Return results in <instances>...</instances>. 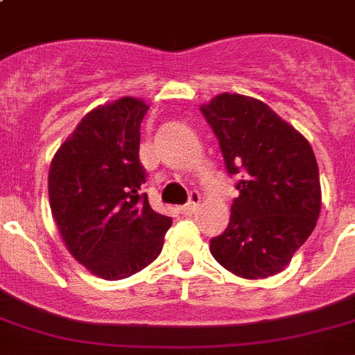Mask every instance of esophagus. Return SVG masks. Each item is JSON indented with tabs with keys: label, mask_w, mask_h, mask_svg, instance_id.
Wrapping results in <instances>:
<instances>
[{
	"label": "esophagus",
	"mask_w": 355,
	"mask_h": 355,
	"mask_svg": "<svg viewBox=\"0 0 355 355\" xmlns=\"http://www.w3.org/2000/svg\"><path fill=\"white\" fill-rule=\"evenodd\" d=\"M199 205H200V193L199 191H191V193H189V200L182 206V211L186 214V216H191V214H195V210L199 208Z\"/></svg>",
	"instance_id": "1"
}]
</instances>
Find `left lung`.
Returning a JSON list of instances; mask_svg holds the SVG:
<instances>
[{
	"label": "left lung",
	"mask_w": 355,
	"mask_h": 355,
	"mask_svg": "<svg viewBox=\"0 0 355 355\" xmlns=\"http://www.w3.org/2000/svg\"><path fill=\"white\" fill-rule=\"evenodd\" d=\"M237 175L230 223L210 252L234 275L258 280L280 272L313 232L320 211L319 166L297 128L265 103L221 94L200 107Z\"/></svg>",
	"instance_id": "left-lung-1"
}]
</instances>
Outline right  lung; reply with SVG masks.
I'll return each instance as SVG.
<instances>
[{
	"label": "right lung",
	"mask_w": 355,
	"mask_h": 355,
	"mask_svg": "<svg viewBox=\"0 0 355 355\" xmlns=\"http://www.w3.org/2000/svg\"><path fill=\"white\" fill-rule=\"evenodd\" d=\"M149 107L121 97L80 119L49 167V205L77 261L105 280L153 263L171 217L150 208L139 162V125Z\"/></svg>",
	"instance_id": "1"
}]
</instances>
